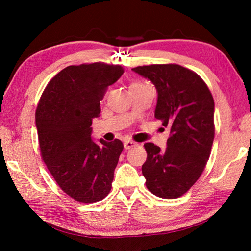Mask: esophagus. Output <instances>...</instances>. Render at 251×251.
I'll list each match as a JSON object with an SVG mask.
<instances>
[{
    "mask_svg": "<svg viewBox=\"0 0 251 251\" xmlns=\"http://www.w3.org/2000/svg\"><path fill=\"white\" fill-rule=\"evenodd\" d=\"M136 146V143H134L133 141H125L124 142V148L125 150H130Z\"/></svg>",
    "mask_w": 251,
    "mask_h": 251,
    "instance_id": "34e87169",
    "label": "esophagus"
}]
</instances>
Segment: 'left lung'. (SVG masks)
I'll list each match as a JSON object with an SVG mask.
<instances>
[{
  "label": "left lung",
  "mask_w": 251,
  "mask_h": 251,
  "mask_svg": "<svg viewBox=\"0 0 251 251\" xmlns=\"http://www.w3.org/2000/svg\"><path fill=\"white\" fill-rule=\"evenodd\" d=\"M155 85V117L171 135L167 147L146 143L142 167L148 190L173 199L189 190L203 172L214 142L215 103L205 82L177 64H154L133 69Z\"/></svg>",
  "instance_id": "1"
}]
</instances>
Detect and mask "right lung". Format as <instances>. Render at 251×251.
<instances>
[{
	"label": "right lung",
	"mask_w": 251,
	"mask_h": 251,
	"mask_svg": "<svg viewBox=\"0 0 251 251\" xmlns=\"http://www.w3.org/2000/svg\"><path fill=\"white\" fill-rule=\"evenodd\" d=\"M124 73L120 65H72L50 80L35 114L42 158L62 190L84 203L105 198L123 151L120 139L96 143L92 120L108 86Z\"/></svg>",
	"instance_id": "obj_1"
}]
</instances>
